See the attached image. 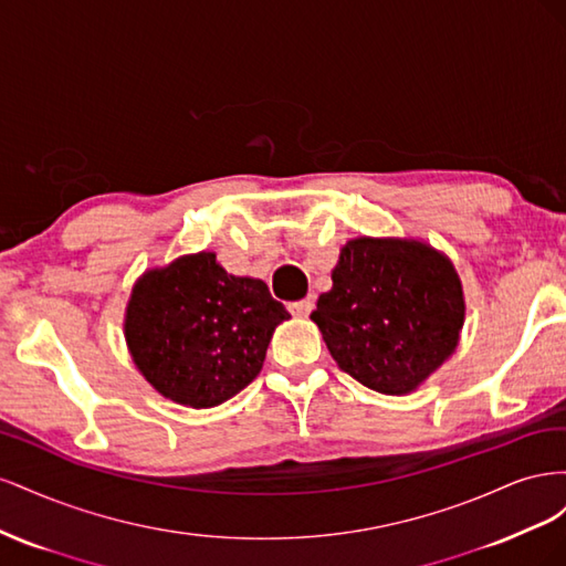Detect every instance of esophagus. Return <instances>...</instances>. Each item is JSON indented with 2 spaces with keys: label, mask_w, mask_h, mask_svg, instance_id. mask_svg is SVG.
I'll list each match as a JSON object with an SVG mask.
<instances>
[{
  "label": "esophagus",
  "mask_w": 566,
  "mask_h": 566,
  "mask_svg": "<svg viewBox=\"0 0 566 566\" xmlns=\"http://www.w3.org/2000/svg\"><path fill=\"white\" fill-rule=\"evenodd\" d=\"M314 310V297H304V300H297L290 304V312H293L295 316H310Z\"/></svg>",
  "instance_id": "34e87169"
}]
</instances>
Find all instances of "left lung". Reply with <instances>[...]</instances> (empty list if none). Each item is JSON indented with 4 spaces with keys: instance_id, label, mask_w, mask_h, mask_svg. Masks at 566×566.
Returning a JSON list of instances; mask_svg holds the SVG:
<instances>
[{
    "instance_id": "8db88e82",
    "label": "left lung",
    "mask_w": 566,
    "mask_h": 566,
    "mask_svg": "<svg viewBox=\"0 0 566 566\" xmlns=\"http://www.w3.org/2000/svg\"><path fill=\"white\" fill-rule=\"evenodd\" d=\"M316 302L335 364L380 394L416 391L455 352L465 295L453 262L418 238L358 235Z\"/></svg>"
}]
</instances>
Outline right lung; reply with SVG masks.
Wrapping results in <instances>:
<instances>
[{"label": "right lung", "instance_id": "add662e5", "mask_svg": "<svg viewBox=\"0 0 566 566\" xmlns=\"http://www.w3.org/2000/svg\"><path fill=\"white\" fill-rule=\"evenodd\" d=\"M285 318L264 281L233 276L202 250L136 279L125 339L134 366L165 399L214 408L260 375Z\"/></svg>", "mask_w": 566, "mask_h": 566}]
</instances>
